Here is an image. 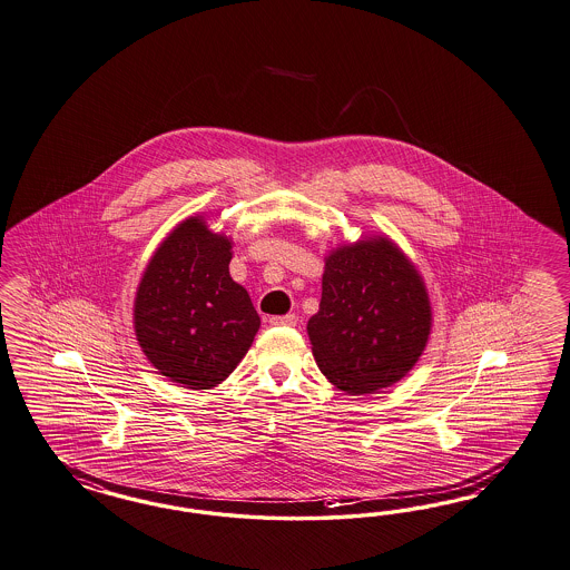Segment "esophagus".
Segmentation results:
<instances>
[{"instance_id": "obj_1", "label": "esophagus", "mask_w": 570, "mask_h": 570, "mask_svg": "<svg viewBox=\"0 0 570 570\" xmlns=\"http://www.w3.org/2000/svg\"><path fill=\"white\" fill-rule=\"evenodd\" d=\"M269 325H296V315L288 313L282 317H269Z\"/></svg>"}]
</instances>
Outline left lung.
I'll list each match as a JSON object with an SVG mask.
<instances>
[{
	"label": "left lung",
	"mask_w": 570,
	"mask_h": 570,
	"mask_svg": "<svg viewBox=\"0 0 570 570\" xmlns=\"http://www.w3.org/2000/svg\"><path fill=\"white\" fill-rule=\"evenodd\" d=\"M431 324L423 276L385 234L325 255L320 311L307 334L330 384L361 396L401 382L425 351Z\"/></svg>",
	"instance_id": "1"
}]
</instances>
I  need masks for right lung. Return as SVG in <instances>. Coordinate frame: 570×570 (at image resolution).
Instances as JSON below:
<instances>
[{
    "mask_svg": "<svg viewBox=\"0 0 570 570\" xmlns=\"http://www.w3.org/2000/svg\"><path fill=\"white\" fill-rule=\"evenodd\" d=\"M232 238L203 216L183 219L140 277L132 324L159 375L190 390L222 384L250 348L262 320L230 276Z\"/></svg>",
    "mask_w": 570,
    "mask_h": 570,
    "instance_id": "add662e5",
    "label": "right lung"
}]
</instances>
